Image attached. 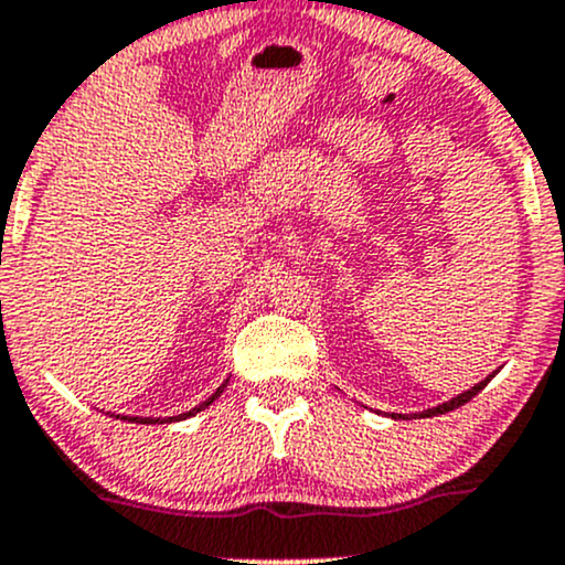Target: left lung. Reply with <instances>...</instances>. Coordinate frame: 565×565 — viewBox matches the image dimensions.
<instances>
[{
    "label": "left lung",
    "mask_w": 565,
    "mask_h": 565,
    "mask_svg": "<svg viewBox=\"0 0 565 565\" xmlns=\"http://www.w3.org/2000/svg\"><path fill=\"white\" fill-rule=\"evenodd\" d=\"M495 374V372H493ZM493 374H488V377H484L482 382H477L475 387H469V391H463L460 393V396H455V398H450V402H445V404H439V406H434V409H426V412H417L415 417H436V415H445V412H452V409H458V406H463L466 402H471V398L477 396L479 391H482L484 385H488L490 380H493Z\"/></svg>",
    "instance_id": "8db88e82"
}]
</instances>
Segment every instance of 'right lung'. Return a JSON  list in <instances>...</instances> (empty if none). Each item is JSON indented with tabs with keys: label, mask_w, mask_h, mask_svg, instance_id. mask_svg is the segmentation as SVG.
I'll return each mask as SVG.
<instances>
[{
	"label": "right lung",
	"mask_w": 565,
	"mask_h": 565,
	"mask_svg": "<svg viewBox=\"0 0 565 565\" xmlns=\"http://www.w3.org/2000/svg\"><path fill=\"white\" fill-rule=\"evenodd\" d=\"M226 385H228V380L223 382V385L217 387L215 393H212V396L207 398V402H202V404H199V406H193L191 412H183V415H178V417H167V423H174V420H185V417H191V415H196V412L207 409V406H210L212 402H215L217 396H221V393H223V387H226ZM115 417H120V420H129V423H145V426H153V423H163L161 417H129V415H115Z\"/></svg>",
	"instance_id": "1"
}]
</instances>
